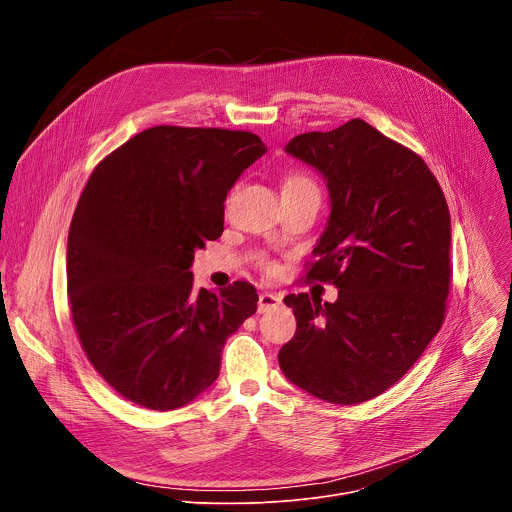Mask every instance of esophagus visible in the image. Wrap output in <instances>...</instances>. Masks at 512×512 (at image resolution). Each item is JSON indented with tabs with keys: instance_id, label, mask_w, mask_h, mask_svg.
<instances>
[{
	"instance_id": "obj_1",
	"label": "esophagus",
	"mask_w": 512,
	"mask_h": 512,
	"mask_svg": "<svg viewBox=\"0 0 512 512\" xmlns=\"http://www.w3.org/2000/svg\"><path fill=\"white\" fill-rule=\"evenodd\" d=\"M279 306H281V298L277 294H269V291H263V294H259V302H257L259 314L271 312V310H275Z\"/></svg>"
}]
</instances>
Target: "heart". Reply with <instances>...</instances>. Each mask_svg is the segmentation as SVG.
Returning <instances> with one entry per match:
<instances>
[{
	"instance_id": "heart-1",
	"label": "heart",
	"mask_w": 512,
	"mask_h": 512,
	"mask_svg": "<svg viewBox=\"0 0 512 512\" xmlns=\"http://www.w3.org/2000/svg\"><path fill=\"white\" fill-rule=\"evenodd\" d=\"M283 192H320V188H318L316 180H314L310 174H306V172H291V174L285 178ZM259 263H261V267H263L265 271H273V267H275V265H273L269 259H265V257H261Z\"/></svg>"
}]
</instances>
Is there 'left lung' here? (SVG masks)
Here are the masks:
<instances>
[{"instance_id":"8db88e82","label":"left lung","mask_w":512,"mask_h":512,"mask_svg":"<svg viewBox=\"0 0 512 512\" xmlns=\"http://www.w3.org/2000/svg\"><path fill=\"white\" fill-rule=\"evenodd\" d=\"M285 152L328 180L332 212L306 281L336 285L338 300L283 298L298 330L281 346L279 367L328 403L369 401L413 367L446 320V196L413 150L362 119L296 135Z\"/></svg>"}]
</instances>
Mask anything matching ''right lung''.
<instances>
[{
  "mask_svg": "<svg viewBox=\"0 0 512 512\" xmlns=\"http://www.w3.org/2000/svg\"><path fill=\"white\" fill-rule=\"evenodd\" d=\"M265 150L251 131L156 125L93 170L68 231V308L93 369L127 401L196 399L255 314L251 283L196 291L190 265L223 235L227 194Z\"/></svg>",
  "mask_w": 512,
  "mask_h": 512,
  "instance_id": "right-lung-1",
  "label": "right lung"
}]
</instances>
